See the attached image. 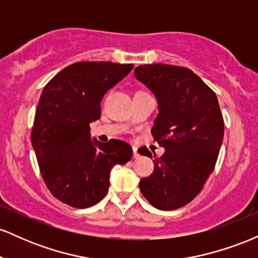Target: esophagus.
<instances>
[{"label": "esophagus", "mask_w": 258, "mask_h": 258, "mask_svg": "<svg viewBox=\"0 0 258 258\" xmlns=\"http://www.w3.org/2000/svg\"><path fill=\"white\" fill-rule=\"evenodd\" d=\"M132 150H133V158L137 159L139 156V154L137 152V147H132Z\"/></svg>", "instance_id": "esophagus-1"}]
</instances>
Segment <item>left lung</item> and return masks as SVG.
<instances>
[{
  "instance_id": "left-lung-1",
  "label": "left lung",
  "mask_w": 258,
  "mask_h": 258,
  "mask_svg": "<svg viewBox=\"0 0 258 258\" xmlns=\"http://www.w3.org/2000/svg\"><path fill=\"white\" fill-rule=\"evenodd\" d=\"M135 75L158 100L152 135L165 148L161 158L154 153V172L139 189L156 209H179L200 193L217 161L224 133L217 97L188 68L139 65ZM138 152L153 158L147 148Z\"/></svg>"
}]
</instances>
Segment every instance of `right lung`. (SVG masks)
Masks as SVG:
<instances>
[{
	"mask_svg": "<svg viewBox=\"0 0 258 258\" xmlns=\"http://www.w3.org/2000/svg\"><path fill=\"white\" fill-rule=\"evenodd\" d=\"M133 69V64L79 61L64 68L44 86L35 114L31 144L52 195L86 209L109 189L115 165L132 158L126 142L91 139L90 123L100 117L104 94Z\"/></svg>",
	"mask_w": 258,
	"mask_h": 258,
	"instance_id": "obj_1",
	"label": "right lung"
}]
</instances>
